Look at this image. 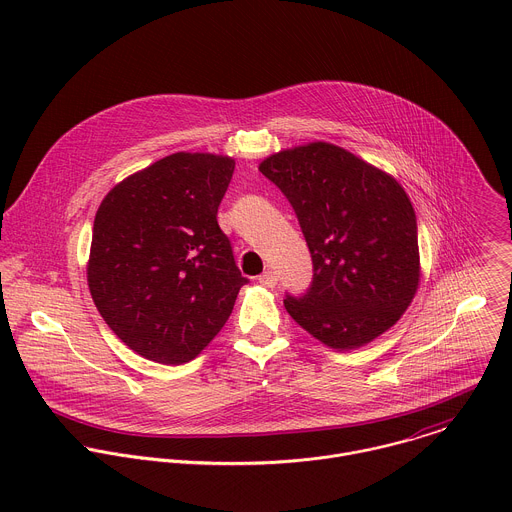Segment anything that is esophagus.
<instances>
[{"label":"esophagus","mask_w":512,"mask_h":512,"mask_svg":"<svg viewBox=\"0 0 512 512\" xmlns=\"http://www.w3.org/2000/svg\"><path fill=\"white\" fill-rule=\"evenodd\" d=\"M259 283L261 285H265V287H275L277 285V273L275 271H263L261 275H259Z\"/></svg>","instance_id":"1"}]
</instances>
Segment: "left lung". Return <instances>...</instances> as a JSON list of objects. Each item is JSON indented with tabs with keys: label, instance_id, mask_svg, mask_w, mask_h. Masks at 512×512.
Instances as JSON below:
<instances>
[{
	"label": "left lung",
	"instance_id": "obj_1",
	"mask_svg": "<svg viewBox=\"0 0 512 512\" xmlns=\"http://www.w3.org/2000/svg\"><path fill=\"white\" fill-rule=\"evenodd\" d=\"M294 206L314 277L283 306L306 332L352 350L387 332L419 287L413 204L387 172L334 143L312 141L259 164Z\"/></svg>",
	"mask_w": 512,
	"mask_h": 512
}]
</instances>
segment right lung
Returning <instances> with one entry per match:
<instances>
[{"label": "right lung", "mask_w": 512, "mask_h": 512, "mask_svg": "<svg viewBox=\"0 0 512 512\" xmlns=\"http://www.w3.org/2000/svg\"><path fill=\"white\" fill-rule=\"evenodd\" d=\"M235 160L178 152L113 186L93 225L87 281L107 326L162 364L198 356L247 277L216 221Z\"/></svg>", "instance_id": "obj_1"}]
</instances>
